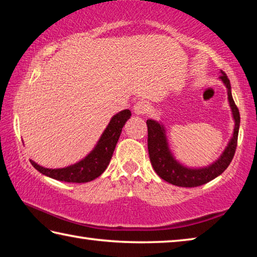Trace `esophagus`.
I'll return each mask as SVG.
<instances>
[{
  "label": "esophagus",
  "instance_id": "1",
  "mask_svg": "<svg viewBox=\"0 0 257 257\" xmlns=\"http://www.w3.org/2000/svg\"><path fill=\"white\" fill-rule=\"evenodd\" d=\"M149 110H150V105L146 102H143V101L137 102L133 107V111L136 115L145 114L146 112H149Z\"/></svg>",
  "mask_w": 257,
  "mask_h": 257
}]
</instances>
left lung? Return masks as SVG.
<instances>
[{
	"instance_id": "1",
	"label": "left lung",
	"mask_w": 257,
	"mask_h": 257,
	"mask_svg": "<svg viewBox=\"0 0 257 257\" xmlns=\"http://www.w3.org/2000/svg\"><path fill=\"white\" fill-rule=\"evenodd\" d=\"M219 79L223 82L225 88H227L228 102L230 108H231L234 125L232 136L230 138L228 145L225 146L224 151L221 153L217 160L210 165H207V167L191 168L181 163L179 160L176 159L170 144H169L167 129H165L164 124L161 121H156L154 119H149L146 121L147 129H149L147 145H149V154L152 167L158 173V176L169 182V184L179 187L202 186L213 180L214 178L219 177L229 167L230 162L232 161L237 147L240 115H239L238 108L233 102L230 80L222 70L220 71Z\"/></svg>"
}]
</instances>
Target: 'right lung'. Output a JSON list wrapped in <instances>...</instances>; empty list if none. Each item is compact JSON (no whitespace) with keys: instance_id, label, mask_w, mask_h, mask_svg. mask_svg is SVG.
I'll use <instances>...</instances> for the list:
<instances>
[{"instance_id":"add662e5","label":"right lung","mask_w":257,"mask_h":257,"mask_svg":"<svg viewBox=\"0 0 257 257\" xmlns=\"http://www.w3.org/2000/svg\"><path fill=\"white\" fill-rule=\"evenodd\" d=\"M130 116H132L130 110L120 111L113 115L93 150L84 159L76 163L58 169L44 168L33 160H30V163L42 175L59 181L82 184L96 179L105 171L110 163L123 125Z\"/></svg>"}]
</instances>
